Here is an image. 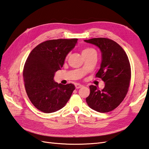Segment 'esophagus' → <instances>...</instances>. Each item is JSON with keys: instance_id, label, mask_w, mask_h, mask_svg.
Masks as SVG:
<instances>
[{"instance_id": "obj_1", "label": "esophagus", "mask_w": 149, "mask_h": 149, "mask_svg": "<svg viewBox=\"0 0 149 149\" xmlns=\"http://www.w3.org/2000/svg\"><path fill=\"white\" fill-rule=\"evenodd\" d=\"M82 87V85H81V84H75V88L76 89L81 88Z\"/></svg>"}]
</instances>
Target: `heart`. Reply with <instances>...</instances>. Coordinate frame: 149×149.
<instances>
[{
  "label": "heart",
  "instance_id": "obj_1",
  "mask_svg": "<svg viewBox=\"0 0 149 149\" xmlns=\"http://www.w3.org/2000/svg\"><path fill=\"white\" fill-rule=\"evenodd\" d=\"M93 51H95L94 49H93V48H90V47H87V48H85L84 49H83L82 51V54H88L89 53H91V52Z\"/></svg>",
  "mask_w": 149,
  "mask_h": 149
}]
</instances>
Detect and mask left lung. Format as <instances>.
I'll use <instances>...</instances> for the list:
<instances>
[{
  "label": "left lung",
  "mask_w": 149,
  "mask_h": 149,
  "mask_svg": "<svg viewBox=\"0 0 149 149\" xmlns=\"http://www.w3.org/2000/svg\"><path fill=\"white\" fill-rule=\"evenodd\" d=\"M84 42L95 45L102 53L100 68L96 77L105 83L102 91L89 86L90 94L86 98L88 106L105 113L114 110L127 94L131 79V67L125 51L119 45L107 38H93Z\"/></svg>",
  "instance_id": "obj_1"
}]
</instances>
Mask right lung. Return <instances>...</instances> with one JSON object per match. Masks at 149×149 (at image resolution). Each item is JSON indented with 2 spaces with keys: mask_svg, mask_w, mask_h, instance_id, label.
<instances>
[{
  "mask_svg": "<svg viewBox=\"0 0 149 149\" xmlns=\"http://www.w3.org/2000/svg\"><path fill=\"white\" fill-rule=\"evenodd\" d=\"M77 39L45 41L31 51L25 62L23 78L26 94L32 104L44 113H52L66 105L75 87L54 81L67 54L75 47Z\"/></svg>",
  "mask_w": 149,
  "mask_h": 149,
  "instance_id": "1",
  "label": "right lung"
}]
</instances>
